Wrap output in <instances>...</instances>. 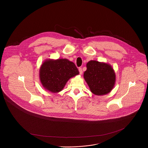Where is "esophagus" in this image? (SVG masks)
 <instances>
[{
	"instance_id": "obj_1",
	"label": "esophagus",
	"mask_w": 148,
	"mask_h": 148,
	"mask_svg": "<svg viewBox=\"0 0 148 148\" xmlns=\"http://www.w3.org/2000/svg\"><path fill=\"white\" fill-rule=\"evenodd\" d=\"M79 73H80V74L81 75L82 74V70L81 68H79Z\"/></svg>"
}]
</instances>
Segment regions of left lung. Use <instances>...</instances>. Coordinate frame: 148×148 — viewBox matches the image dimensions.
Returning <instances> with one entry per match:
<instances>
[{
  "mask_svg": "<svg viewBox=\"0 0 148 148\" xmlns=\"http://www.w3.org/2000/svg\"><path fill=\"white\" fill-rule=\"evenodd\" d=\"M84 76L91 92L97 95L110 92L116 81L115 73L112 67L97 61H90L87 63V70Z\"/></svg>",
  "mask_w": 148,
  "mask_h": 148,
  "instance_id": "8db88e82",
  "label": "left lung"
}]
</instances>
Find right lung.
Segmentation results:
<instances>
[{
	"mask_svg": "<svg viewBox=\"0 0 148 148\" xmlns=\"http://www.w3.org/2000/svg\"><path fill=\"white\" fill-rule=\"evenodd\" d=\"M79 74L74 63L61 58L45 61L40 67V77L45 90L57 93L62 90L70 78Z\"/></svg>",
	"mask_w": 148,
	"mask_h": 148,
	"instance_id": "1",
	"label": "right lung"
}]
</instances>
